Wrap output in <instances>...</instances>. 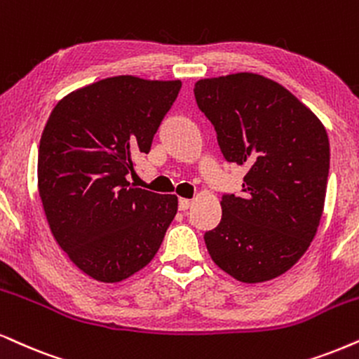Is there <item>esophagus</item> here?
Instances as JSON below:
<instances>
[{"label": "esophagus", "instance_id": "esophagus-1", "mask_svg": "<svg viewBox=\"0 0 359 359\" xmlns=\"http://www.w3.org/2000/svg\"><path fill=\"white\" fill-rule=\"evenodd\" d=\"M190 205H192V202H190L189 201V198H180V201H179V208H180V210H189V207Z\"/></svg>", "mask_w": 359, "mask_h": 359}]
</instances>
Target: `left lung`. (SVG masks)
I'll use <instances>...</instances> for the list:
<instances>
[{
  "instance_id": "obj_1",
  "label": "left lung",
  "mask_w": 359,
  "mask_h": 359,
  "mask_svg": "<svg viewBox=\"0 0 359 359\" xmlns=\"http://www.w3.org/2000/svg\"><path fill=\"white\" fill-rule=\"evenodd\" d=\"M197 106L226 162L247 167L238 195L203 235L212 260L243 283L276 278L308 250L323 213L330 142L318 117L290 90L252 72L201 79Z\"/></svg>"
}]
</instances>
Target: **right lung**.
Wrapping results in <instances>:
<instances>
[{
    "label": "right lung",
    "instance_id": "right-lung-1",
    "mask_svg": "<svg viewBox=\"0 0 359 359\" xmlns=\"http://www.w3.org/2000/svg\"><path fill=\"white\" fill-rule=\"evenodd\" d=\"M180 88L116 76L67 94L49 116L39 197L59 247L90 278L116 283L144 269L174 220L175 195L130 187L127 175L151 151Z\"/></svg>",
    "mask_w": 359,
    "mask_h": 359
}]
</instances>
